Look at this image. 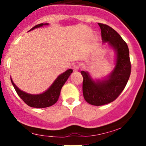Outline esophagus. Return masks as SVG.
<instances>
[{"instance_id": "esophagus-1", "label": "esophagus", "mask_w": 146, "mask_h": 146, "mask_svg": "<svg viewBox=\"0 0 146 146\" xmlns=\"http://www.w3.org/2000/svg\"><path fill=\"white\" fill-rule=\"evenodd\" d=\"M79 68H80V67H79L78 65H73V70H74V71H78V70H79Z\"/></svg>"}]
</instances>
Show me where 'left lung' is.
Here are the masks:
<instances>
[{"instance_id":"8db88e82","label":"left lung","mask_w":146,"mask_h":146,"mask_svg":"<svg viewBox=\"0 0 146 146\" xmlns=\"http://www.w3.org/2000/svg\"><path fill=\"white\" fill-rule=\"evenodd\" d=\"M102 39L116 51L115 68L107 78L95 81L87 71L82 70V93L85 101L95 106L107 104L115 100L126 87L131 70L128 46L120 35L110 26L98 23Z\"/></svg>"}]
</instances>
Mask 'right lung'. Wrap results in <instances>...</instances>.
<instances>
[{"label": "right lung", "mask_w": 146, "mask_h": 146, "mask_svg": "<svg viewBox=\"0 0 146 146\" xmlns=\"http://www.w3.org/2000/svg\"><path fill=\"white\" fill-rule=\"evenodd\" d=\"M48 25V23H45V24L41 23V24L36 25L29 31L33 30L35 28L42 27L43 25ZM72 72H73L72 69H68L64 73L59 75L46 91L39 95H31V94L23 92L15 85L12 78H10V80L17 95L28 106L35 107V108H45V107L53 105L58 101L61 88L64 86L65 82L68 80Z\"/></svg>", "instance_id": "1"}]
</instances>
